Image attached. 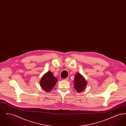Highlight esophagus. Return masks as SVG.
I'll list each match as a JSON object with an SVG mask.
<instances>
[{
  "label": "esophagus",
  "instance_id": "obj_1",
  "mask_svg": "<svg viewBox=\"0 0 126 126\" xmlns=\"http://www.w3.org/2000/svg\"><path fill=\"white\" fill-rule=\"evenodd\" d=\"M64 80H66V81H68V80H69V78H66V79H65Z\"/></svg>",
  "mask_w": 126,
  "mask_h": 126
}]
</instances>
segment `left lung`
<instances>
[{
	"mask_svg": "<svg viewBox=\"0 0 126 126\" xmlns=\"http://www.w3.org/2000/svg\"><path fill=\"white\" fill-rule=\"evenodd\" d=\"M87 82L84 77L78 73L74 78V88L78 93L83 91L87 86Z\"/></svg>",
	"mask_w": 126,
	"mask_h": 126,
	"instance_id": "8db88e82",
	"label": "left lung"
}]
</instances>
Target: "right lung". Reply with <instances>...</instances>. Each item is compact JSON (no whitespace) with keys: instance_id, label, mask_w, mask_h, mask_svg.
Returning a JSON list of instances; mask_svg holds the SVG:
<instances>
[{"instance_id":"obj_1","label":"right lung","mask_w":126,"mask_h":126,"mask_svg":"<svg viewBox=\"0 0 126 126\" xmlns=\"http://www.w3.org/2000/svg\"><path fill=\"white\" fill-rule=\"evenodd\" d=\"M57 82L58 79L54 77L53 73L48 71L43 75L40 84L43 90L46 92H49L53 88Z\"/></svg>"}]
</instances>
